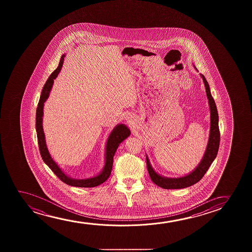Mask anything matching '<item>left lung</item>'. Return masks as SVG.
I'll return each instance as SVG.
<instances>
[{
  "mask_svg": "<svg viewBox=\"0 0 252 252\" xmlns=\"http://www.w3.org/2000/svg\"><path fill=\"white\" fill-rule=\"evenodd\" d=\"M193 67L194 69H197L195 66ZM200 75V77L203 80L207 99H208V104L210 107V132H209L207 149L204 153L203 158L201 159L200 163L196 166V168L186 176H181L177 178L165 177L156 172L150 162L148 156L146 155V164H147V169H148L151 179L156 185L164 189H185L198 183L206 174L207 169H209L212 162H214V159L216 158V156L218 154L220 140V133L219 129V114H218L217 107L214 98L212 96L209 84L207 83L205 76L201 74Z\"/></svg>",
  "mask_w": 252,
  "mask_h": 252,
  "instance_id": "obj_1",
  "label": "left lung"
}]
</instances>
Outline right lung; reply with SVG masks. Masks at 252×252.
<instances>
[{
    "label": "right lung",
    "mask_w": 252,
    "mask_h": 252,
    "mask_svg": "<svg viewBox=\"0 0 252 252\" xmlns=\"http://www.w3.org/2000/svg\"><path fill=\"white\" fill-rule=\"evenodd\" d=\"M64 57H65V54H63L58 68L51 74V76H49L48 79L46 81V83L42 90L41 95L39 98L38 107L36 110V124H35L37 137H38V147H39V152H40V155H41L43 161L62 182L68 184L69 186L78 187V188H93V187L100 185L101 183H103L108 179L111 171H112V168H113V162H114V156L115 154V152L121 142L124 141L126 138H127L130 136L131 131H130V129L124 124L117 125L113 129V131H111V133L107 138L106 148H105V151H106L105 152V165H104L102 170L97 176L86 178V179H75L70 176H67L65 173L63 171L62 169L57 164V162L53 160L52 156L49 153L42 124H43V115H44V105L50 95V92H51L53 83H54V79L57 78V76H59V72L61 71Z\"/></svg>",
    "instance_id": "1"
}]
</instances>
